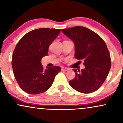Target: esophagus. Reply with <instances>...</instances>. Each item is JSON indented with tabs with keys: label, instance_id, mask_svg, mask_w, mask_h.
I'll list each match as a JSON object with an SVG mask.
<instances>
[{
	"label": "esophagus",
	"instance_id": "obj_1",
	"mask_svg": "<svg viewBox=\"0 0 123 123\" xmlns=\"http://www.w3.org/2000/svg\"><path fill=\"white\" fill-rule=\"evenodd\" d=\"M62 70L64 72H66V71H68L69 69L68 68H62Z\"/></svg>",
	"mask_w": 123,
	"mask_h": 123
}]
</instances>
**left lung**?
<instances>
[{"label": "left lung", "mask_w": 123, "mask_h": 123, "mask_svg": "<svg viewBox=\"0 0 123 123\" xmlns=\"http://www.w3.org/2000/svg\"><path fill=\"white\" fill-rule=\"evenodd\" d=\"M74 44V58L84 61L85 68L73 69L76 76L70 86L80 92L88 94L97 91L108 76L111 67V55L102 38L92 31L77 26L62 29Z\"/></svg>", "instance_id": "8db88e82"}]
</instances>
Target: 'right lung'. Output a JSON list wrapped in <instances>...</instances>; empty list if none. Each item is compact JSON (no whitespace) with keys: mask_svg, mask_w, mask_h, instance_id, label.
I'll return each instance as SVG.
<instances>
[{"mask_svg":"<svg viewBox=\"0 0 123 123\" xmlns=\"http://www.w3.org/2000/svg\"><path fill=\"white\" fill-rule=\"evenodd\" d=\"M61 29L40 28L25 35L17 44L12 57L14 74L19 86L30 94L44 92L61 72L58 66L44 69L41 60L47 56L49 47Z\"/></svg>","mask_w":123,"mask_h":123,"instance_id":"add662e5","label":"right lung"}]
</instances>
